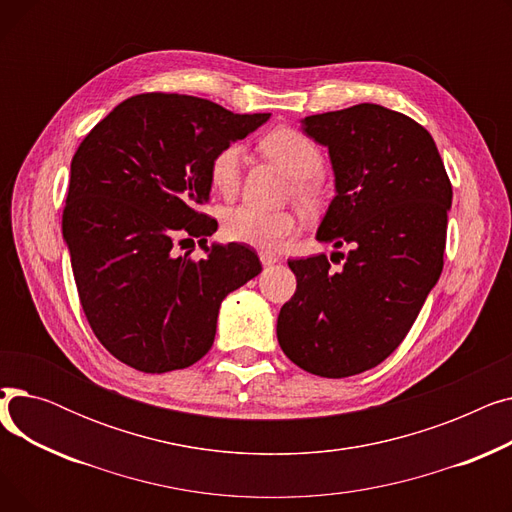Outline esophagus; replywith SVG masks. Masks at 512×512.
Here are the masks:
<instances>
[{"label": "esophagus", "mask_w": 512, "mask_h": 512, "mask_svg": "<svg viewBox=\"0 0 512 512\" xmlns=\"http://www.w3.org/2000/svg\"><path fill=\"white\" fill-rule=\"evenodd\" d=\"M259 259H261V263H263L265 267H272L274 263H278V257L272 255V253H267V251H261V253H259Z\"/></svg>", "instance_id": "34e87169"}]
</instances>
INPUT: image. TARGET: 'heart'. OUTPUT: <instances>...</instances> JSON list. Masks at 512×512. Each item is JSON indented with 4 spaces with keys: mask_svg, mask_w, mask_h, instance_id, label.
<instances>
[{
    "mask_svg": "<svg viewBox=\"0 0 512 512\" xmlns=\"http://www.w3.org/2000/svg\"><path fill=\"white\" fill-rule=\"evenodd\" d=\"M261 151L294 178V193L299 199H311L315 178L324 170V155L313 139L294 128H276L265 134ZM242 147L226 145L215 153L209 166L211 186L224 197L238 191L242 174ZM224 234L261 251H276L286 236L297 230V220L286 211H267L253 205H238L224 213Z\"/></svg>",
    "mask_w": 512,
    "mask_h": 512,
    "instance_id": "obj_1",
    "label": "heart"
}]
</instances>
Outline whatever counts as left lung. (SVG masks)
I'll return each instance as SVG.
<instances>
[{"mask_svg": "<svg viewBox=\"0 0 512 512\" xmlns=\"http://www.w3.org/2000/svg\"><path fill=\"white\" fill-rule=\"evenodd\" d=\"M301 128L328 147L334 172L315 238L353 251H336L340 270L326 255L288 261L297 292L276 332L294 365L348 378L396 351L440 280L452 186L432 134L388 107L359 103Z\"/></svg>", "mask_w": 512, "mask_h": 512, "instance_id": "1", "label": "left lung"}]
</instances>
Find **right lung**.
Returning <instances> with one entry per match:
<instances>
[{"mask_svg":"<svg viewBox=\"0 0 512 512\" xmlns=\"http://www.w3.org/2000/svg\"><path fill=\"white\" fill-rule=\"evenodd\" d=\"M267 120L193 95L145 93L116 105L80 143L62 234L80 305L118 361L145 373L197 363L222 301L261 274L249 247H207L218 222L199 207L215 153ZM184 235L206 242L205 260L173 255Z\"/></svg>","mask_w":512,"mask_h":512,"instance_id":"right-lung-1","label":"right lung"}]
</instances>
